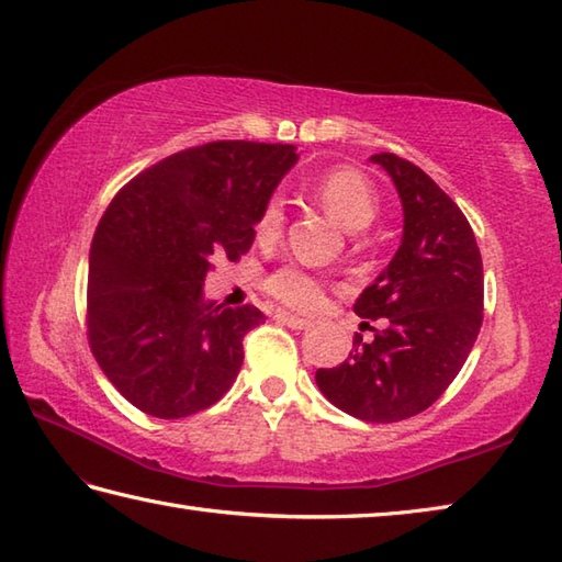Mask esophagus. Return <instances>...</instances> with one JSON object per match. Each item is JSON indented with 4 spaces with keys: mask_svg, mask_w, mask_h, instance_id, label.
<instances>
[{
    "mask_svg": "<svg viewBox=\"0 0 562 562\" xmlns=\"http://www.w3.org/2000/svg\"><path fill=\"white\" fill-rule=\"evenodd\" d=\"M274 318H278V322H282L284 326L296 328V331H304V328H310V326H312L310 318L294 316V314H290V312H274Z\"/></svg>",
    "mask_w": 562,
    "mask_h": 562,
    "instance_id": "1",
    "label": "esophagus"
}]
</instances>
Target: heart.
I'll return each instance as SVG.
<instances>
[{
    "instance_id": "b5f03b06",
    "label": "heart",
    "mask_w": 562,
    "mask_h": 562,
    "mask_svg": "<svg viewBox=\"0 0 562 562\" xmlns=\"http://www.w3.org/2000/svg\"><path fill=\"white\" fill-rule=\"evenodd\" d=\"M316 196L324 209L331 214L336 222L348 228L358 231L366 228L378 214V196L372 192L370 182L362 178L358 170L338 168L326 172L322 180L316 182ZM284 224V200L282 196H270L268 204L262 206L258 216L256 234L260 240H272L280 236ZM266 290L274 300L292 306V310L312 312L324 302V284L296 266H282L268 274Z\"/></svg>"
}]
</instances>
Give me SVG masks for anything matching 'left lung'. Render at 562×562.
<instances>
[{"label":"left lung","instance_id":"left-lung-1","mask_svg":"<svg viewBox=\"0 0 562 562\" xmlns=\"http://www.w3.org/2000/svg\"><path fill=\"white\" fill-rule=\"evenodd\" d=\"M390 175L404 212L402 244L356 302L362 318H387L360 334L336 368H318L324 397L356 419L392 424L428 409L465 366L482 326V258L458 204L394 153L370 158Z\"/></svg>","mask_w":562,"mask_h":562}]
</instances>
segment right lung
I'll return each mask as SVG.
<instances>
[{
    "instance_id": "add662e5",
    "label": "right lung",
    "mask_w": 562,
    "mask_h": 562,
    "mask_svg": "<svg viewBox=\"0 0 562 562\" xmlns=\"http://www.w3.org/2000/svg\"><path fill=\"white\" fill-rule=\"evenodd\" d=\"M290 143L214 140L175 153L121 190L99 222L87 336L109 382L158 419L216 404L244 362L256 306L204 300L214 256L252 246L262 206L296 162Z\"/></svg>"
}]
</instances>
